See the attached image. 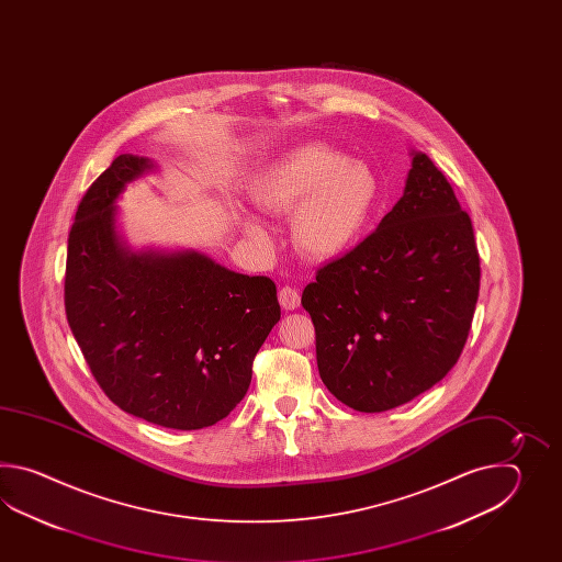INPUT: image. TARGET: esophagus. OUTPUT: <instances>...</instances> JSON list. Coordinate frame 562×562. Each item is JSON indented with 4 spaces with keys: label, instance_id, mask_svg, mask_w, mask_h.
Listing matches in <instances>:
<instances>
[{
    "label": "esophagus",
    "instance_id": "1",
    "mask_svg": "<svg viewBox=\"0 0 562 562\" xmlns=\"http://www.w3.org/2000/svg\"><path fill=\"white\" fill-rule=\"evenodd\" d=\"M279 303H281V307H283V310H297L299 303H301V295H299L297 289H293V286H283V289L279 291Z\"/></svg>",
    "mask_w": 562,
    "mask_h": 562
}]
</instances>
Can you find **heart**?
<instances>
[{"label": "heart", "instance_id": "obj_1", "mask_svg": "<svg viewBox=\"0 0 562 562\" xmlns=\"http://www.w3.org/2000/svg\"><path fill=\"white\" fill-rule=\"evenodd\" d=\"M259 213L291 217V239L301 255L329 261L351 251L370 227L380 180L368 165L347 160L327 144H305L277 158L249 184ZM251 239L267 243L263 225L243 216Z\"/></svg>", "mask_w": 562, "mask_h": 562}]
</instances>
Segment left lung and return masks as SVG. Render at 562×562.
Masks as SVG:
<instances>
[{
    "label": "left lung",
    "instance_id": "obj_1",
    "mask_svg": "<svg viewBox=\"0 0 562 562\" xmlns=\"http://www.w3.org/2000/svg\"><path fill=\"white\" fill-rule=\"evenodd\" d=\"M406 189L353 251L303 289L325 387L358 412L407 404L452 370L480 289L474 228L428 156L412 150Z\"/></svg>",
    "mask_w": 562,
    "mask_h": 562
}]
</instances>
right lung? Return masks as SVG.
Here are the masks:
<instances>
[{
    "instance_id": "add662e5",
    "label": "right lung",
    "mask_w": 562,
    "mask_h": 562,
    "mask_svg": "<svg viewBox=\"0 0 562 562\" xmlns=\"http://www.w3.org/2000/svg\"><path fill=\"white\" fill-rule=\"evenodd\" d=\"M155 168L146 156L120 155L86 192L68 237L66 317L120 409L201 430L247 394L252 359L281 307L269 277L235 273L192 249L132 251L116 201Z\"/></svg>"
}]
</instances>
